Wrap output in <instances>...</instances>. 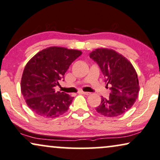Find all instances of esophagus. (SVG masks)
Returning <instances> with one entry per match:
<instances>
[{
  "instance_id": "obj_1",
  "label": "esophagus",
  "mask_w": 160,
  "mask_h": 160,
  "mask_svg": "<svg viewBox=\"0 0 160 160\" xmlns=\"http://www.w3.org/2000/svg\"><path fill=\"white\" fill-rule=\"evenodd\" d=\"M78 93H79V94H85V95H88V94H90L89 92H83V91H79Z\"/></svg>"
}]
</instances>
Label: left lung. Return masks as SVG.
Returning a JSON list of instances; mask_svg holds the SVG:
<instances>
[{
  "mask_svg": "<svg viewBox=\"0 0 160 160\" xmlns=\"http://www.w3.org/2000/svg\"><path fill=\"white\" fill-rule=\"evenodd\" d=\"M89 56L98 64L105 83L110 86L111 90L109 98L102 97L97 112L108 117L124 114L134 105L139 94V81L134 66L120 54L108 48H98Z\"/></svg>",
  "mask_w": 160,
  "mask_h": 160,
  "instance_id": "8db88e82",
  "label": "left lung"
}]
</instances>
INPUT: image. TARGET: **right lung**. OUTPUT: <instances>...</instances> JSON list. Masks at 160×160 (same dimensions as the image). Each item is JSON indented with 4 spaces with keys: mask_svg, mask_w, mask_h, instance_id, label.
Listing matches in <instances>:
<instances>
[{
    "mask_svg": "<svg viewBox=\"0 0 160 160\" xmlns=\"http://www.w3.org/2000/svg\"><path fill=\"white\" fill-rule=\"evenodd\" d=\"M82 52L62 47H49L36 54L24 68L21 93L32 112L46 118H55L69 108L74 98L55 87L69 66Z\"/></svg>",
    "mask_w": 160,
    "mask_h": 160,
    "instance_id": "add662e5",
    "label": "right lung"
}]
</instances>
